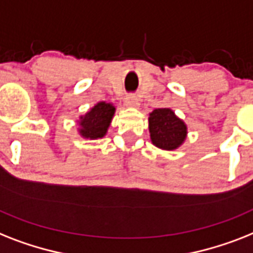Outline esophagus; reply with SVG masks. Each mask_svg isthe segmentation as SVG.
Masks as SVG:
<instances>
[{
    "label": "esophagus",
    "instance_id": "esophagus-1",
    "mask_svg": "<svg viewBox=\"0 0 253 253\" xmlns=\"http://www.w3.org/2000/svg\"><path fill=\"white\" fill-rule=\"evenodd\" d=\"M125 104L128 108H139V98L136 96H133V94H128L125 98Z\"/></svg>",
    "mask_w": 253,
    "mask_h": 253
}]
</instances>
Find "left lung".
<instances>
[{
    "label": "left lung",
    "mask_w": 253,
    "mask_h": 253,
    "mask_svg": "<svg viewBox=\"0 0 253 253\" xmlns=\"http://www.w3.org/2000/svg\"><path fill=\"white\" fill-rule=\"evenodd\" d=\"M148 128L152 144L162 151H175L187 139V125L170 108L149 113Z\"/></svg>",
    "instance_id": "obj_1"
}]
</instances>
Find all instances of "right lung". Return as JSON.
<instances>
[{"label":"right lung","instance_id":"1","mask_svg":"<svg viewBox=\"0 0 253 253\" xmlns=\"http://www.w3.org/2000/svg\"><path fill=\"white\" fill-rule=\"evenodd\" d=\"M114 114H116V106L112 102H97L85 114L79 116L77 120L78 133L83 139H89V140L102 139L108 133Z\"/></svg>","mask_w":253,"mask_h":253}]
</instances>
